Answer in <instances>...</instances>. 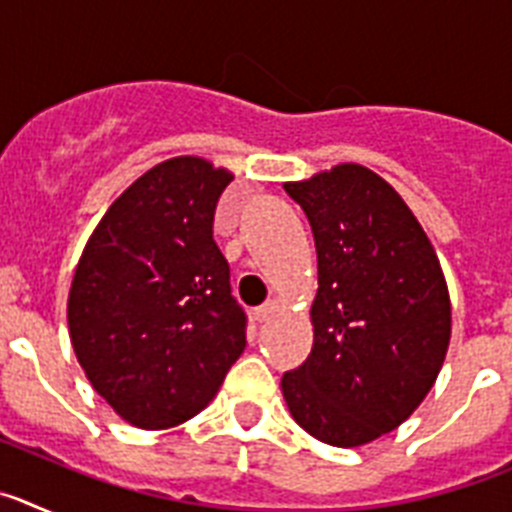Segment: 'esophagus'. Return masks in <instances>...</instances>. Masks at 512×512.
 <instances>
[{
	"label": "esophagus",
	"instance_id": "1",
	"mask_svg": "<svg viewBox=\"0 0 512 512\" xmlns=\"http://www.w3.org/2000/svg\"><path fill=\"white\" fill-rule=\"evenodd\" d=\"M279 307H282V302H279V300H269V302H266V305L256 307V312H253V315H256V320H259V323H269V320L274 318V315H277V312H279Z\"/></svg>",
	"mask_w": 512,
	"mask_h": 512
}]
</instances>
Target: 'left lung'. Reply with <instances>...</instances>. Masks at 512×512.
Instances as JSON below:
<instances>
[{
  "instance_id": "left-lung-1",
  "label": "left lung",
  "mask_w": 512,
  "mask_h": 512,
  "mask_svg": "<svg viewBox=\"0 0 512 512\" xmlns=\"http://www.w3.org/2000/svg\"><path fill=\"white\" fill-rule=\"evenodd\" d=\"M284 189L318 248L312 351L282 377L284 400L312 438L356 449L405 423L436 384L449 287L418 217L372 169L338 164Z\"/></svg>"
}]
</instances>
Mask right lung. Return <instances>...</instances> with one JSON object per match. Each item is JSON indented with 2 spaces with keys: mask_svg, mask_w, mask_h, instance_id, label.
<instances>
[{
  "mask_svg": "<svg viewBox=\"0 0 512 512\" xmlns=\"http://www.w3.org/2000/svg\"><path fill=\"white\" fill-rule=\"evenodd\" d=\"M230 182L207 158H166L112 202L76 264L66 305L76 359L143 431L205 410L246 348V315L212 238Z\"/></svg>",
  "mask_w": 512,
  "mask_h": 512,
  "instance_id": "obj_1",
  "label": "right lung"
}]
</instances>
